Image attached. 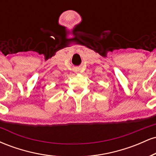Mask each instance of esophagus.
<instances>
[{"label":"esophagus","instance_id":"34e87169","mask_svg":"<svg viewBox=\"0 0 156 156\" xmlns=\"http://www.w3.org/2000/svg\"><path fill=\"white\" fill-rule=\"evenodd\" d=\"M76 71H77V70H76Z\"/></svg>","mask_w":156,"mask_h":156}]
</instances>
